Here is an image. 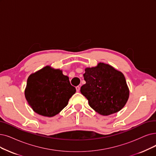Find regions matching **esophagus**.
I'll return each mask as SVG.
<instances>
[{
	"label": "esophagus",
	"instance_id": "34e87169",
	"mask_svg": "<svg viewBox=\"0 0 156 156\" xmlns=\"http://www.w3.org/2000/svg\"><path fill=\"white\" fill-rule=\"evenodd\" d=\"M76 91H77V92H79V91H80V86H76Z\"/></svg>",
	"mask_w": 156,
	"mask_h": 156
}]
</instances>
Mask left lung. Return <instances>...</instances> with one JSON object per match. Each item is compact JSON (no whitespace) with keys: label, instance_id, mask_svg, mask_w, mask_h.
Wrapping results in <instances>:
<instances>
[{"label":"left lung","instance_id":"left-lung-1","mask_svg":"<svg viewBox=\"0 0 156 156\" xmlns=\"http://www.w3.org/2000/svg\"><path fill=\"white\" fill-rule=\"evenodd\" d=\"M83 76L86 84L80 88V93L100 115L116 113L127 103L129 90L126 78L112 66L99 63L95 67L86 68Z\"/></svg>","mask_w":156,"mask_h":156}]
</instances>
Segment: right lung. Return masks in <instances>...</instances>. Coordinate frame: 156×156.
Wrapping results in <instances>:
<instances>
[{
  "label": "right lung",
  "instance_id": "right-lung-1",
  "mask_svg": "<svg viewBox=\"0 0 156 156\" xmlns=\"http://www.w3.org/2000/svg\"><path fill=\"white\" fill-rule=\"evenodd\" d=\"M76 91L62 70L46 66L30 75L25 97L35 113L52 117L66 106Z\"/></svg>",
  "mask_w": 156,
  "mask_h": 156
}]
</instances>
